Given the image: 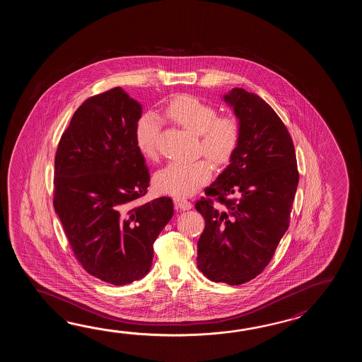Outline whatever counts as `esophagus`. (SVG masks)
<instances>
[{"label": "esophagus", "mask_w": 362, "mask_h": 362, "mask_svg": "<svg viewBox=\"0 0 362 362\" xmlns=\"http://www.w3.org/2000/svg\"><path fill=\"white\" fill-rule=\"evenodd\" d=\"M173 200H175L176 207L180 208V209H182V211H187V209H190V208H192V203H190L189 200L185 199V198L176 197Z\"/></svg>", "instance_id": "34e87169"}]
</instances>
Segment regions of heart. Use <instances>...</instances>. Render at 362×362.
Masks as SVG:
<instances>
[{
  "label": "heart",
  "mask_w": 362,
  "mask_h": 362,
  "mask_svg": "<svg viewBox=\"0 0 362 362\" xmlns=\"http://www.w3.org/2000/svg\"><path fill=\"white\" fill-rule=\"evenodd\" d=\"M164 115L186 131L199 134V153L216 165L230 162L240 141L242 128L234 115H218L217 108L198 97L184 94L170 100ZM160 125L156 116H141L134 128V139L139 153L146 159L158 155ZM212 175L206 159L192 163H170L154 176L155 187L160 192L185 197L197 192Z\"/></svg>",
  "instance_id": "b5f03b06"
}]
</instances>
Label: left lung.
<instances>
[{"mask_svg": "<svg viewBox=\"0 0 362 362\" xmlns=\"http://www.w3.org/2000/svg\"><path fill=\"white\" fill-rule=\"evenodd\" d=\"M242 134L230 164L206 187L195 208L206 220L198 268L214 282L242 285L267 268L290 225L299 172L293 139L257 94L223 95Z\"/></svg>", "mask_w": 362, "mask_h": 362, "instance_id": "obj_1", "label": "left lung"}]
</instances>
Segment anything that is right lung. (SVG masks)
Instances as JSON below:
<instances>
[{
	"instance_id": "add662e5",
	"label": "right lung",
	"mask_w": 362,
	"mask_h": 362,
	"mask_svg": "<svg viewBox=\"0 0 362 362\" xmlns=\"http://www.w3.org/2000/svg\"><path fill=\"white\" fill-rule=\"evenodd\" d=\"M142 107L122 88L77 108L55 154L54 209L77 262L111 285L145 277L173 216L168 197L144 203L150 173L134 139Z\"/></svg>"
}]
</instances>
